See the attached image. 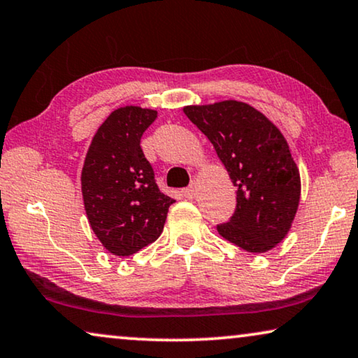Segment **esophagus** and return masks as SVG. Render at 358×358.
I'll return each instance as SVG.
<instances>
[{
	"label": "esophagus",
	"mask_w": 358,
	"mask_h": 358,
	"mask_svg": "<svg viewBox=\"0 0 358 358\" xmlns=\"http://www.w3.org/2000/svg\"><path fill=\"white\" fill-rule=\"evenodd\" d=\"M196 192H199V189H196V182L194 180V182H192L187 189L182 190V194H184V196H187V199H195Z\"/></svg>",
	"instance_id": "1"
}]
</instances>
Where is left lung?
<instances>
[{
  "label": "left lung",
  "instance_id": "obj_1",
  "mask_svg": "<svg viewBox=\"0 0 358 358\" xmlns=\"http://www.w3.org/2000/svg\"><path fill=\"white\" fill-rule=\"evenodd\" d=\"M184 113L213 143L237 189L236 211L217 226L220 236L250 253L271 250L291 231L300 201V173L282 132L237 100L184 106Z\"/></svg>",
  "mask_w": 358,
  "mask_h": 358
}]
</instances>
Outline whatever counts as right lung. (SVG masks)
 Listing matches in <instances>:
<instances>
[{"mask_svg":"<svg viewBox=\"0 0 358 358\" xmlns=\"http://www.w3.org/2000/svg\"><path fill=\"white\" fill-rule=\"evenodd\" d=\"M157 116L150 108H117L87 150L80 174L87 220L116 257H131L157 241L176 201L159 192L141 147L142 134Z\"/></svg>","mask_w":358,"mask_h":358,"instance_id":"obj_1","label":"right lung"}]
</instances>
